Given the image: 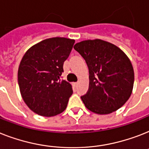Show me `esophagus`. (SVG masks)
I'll list each match as a JSON object with an SVG mask.
<instances>
[{"mask_svg": "<svg viewBox=\"0 0 149 149\" xmlns=\"http://www.w3.org/2000/svg\"><path fill=\"white\" fill-rule=\"evenodd\" d=\"M77 85H78V83H72V86H77Z\"/></svg>", "mask_w": 149, "mask_h": 149, "instance_id": "34e87169", "label": "esophagus"}]
</instances>
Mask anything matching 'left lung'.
I'll use <instances>...</instances> for the list:
<instances>
[{
	"label": "left lung",
	"mask_w": 149,
	"mask_h": 149,
	"mask_svg": "<svg viewBox=\"0 0 149 149\" xmlns=\"http://www.w3.org/2000/svg\"><path fill=\"white\" fill-rule=\"evenodd\" d=\"M74 49L89 68V89L81 96L86 107L100 115L121 108L130 97L134 85L133 66L126 54L100 39L81 41Z\"/></svg>",
	"instance_id": "obj_1"
}]
</instances>
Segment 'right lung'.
Instances as JSON below:
<instances>
[{"label":"right lung","mask_w":149,"mask_h":149,"mask_svg":"<svg viewBox=\"0 0 149 149\" xmlns=\"http://www.w3.org/2000/svg\"><path fill=\"white\" fill-rule=\"evenodd\" d=\"M74 43V40L65 37L43 40L23 56L18 68V84L24 102L35 113L50 117L66 109L72 89L60 77Z\"/></svg>","instance_id":"add662e5"}]
</instances>
